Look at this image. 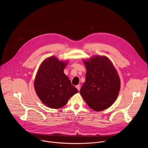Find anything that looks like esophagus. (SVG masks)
<instances>
[{"label":"esophagus","instance_id":"34e87169","mask_svg":"<svg viewBox=\"0 0 148 148\" xmlns=\"http://www.w3.org/2000/svg\"><path fill=\"white\" fill-rule=\"evenodd\" d=\"M76 88H77V89L79 91V90H80V86H79V85L76 86Z\"/></svg>","mask_w":148,"mask_h":148}]
</instances>
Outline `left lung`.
Wrapping results in <instances>:
<instances>
[{
	"label": "left lung",
	"mask_w": 148,
	"mask_h": 148,
	"mask_svg": "<svg viewBox=\"0 0 148 148\" xmlns=\"http://www.w3.org/2000/svg\"><path fill=\"white\" fill-rule=\"evenodd\" d=\"M87 73L80 94L92 110L101 111L116 101L121 88L116 69L106 56L95 55L82 60Z\"/></svg>",
	"instance_id": "8db88e82"
}]
</instances>
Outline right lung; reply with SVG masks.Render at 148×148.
<instances>
[{"label": "right lung", "instance_id": "right-lung-1", "mask_svg": "<svg viewBox=\"0 0 148 148\" xmlns=\"http://www.w3.org/2000/svg\"><path fill=\"white\" fill-rule=\"evenodd\" d=\"M68 62V60L60 61L51 56L43 61L37 70L34 90L41 101L49 108L58 109L64 107L78 92L64 73Z\"/></svg>", "mask_w": 148, "mask_h": 148}]
</instances>
